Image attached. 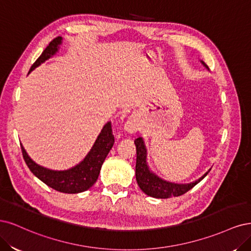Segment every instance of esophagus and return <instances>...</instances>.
Segmentation results:
<instances>
[{"instance_id":"esophagus-1","label":"esophagus","mask_w":251,"mask_h":251,"mask_svg":"<svg viewBox=\"0 0 251 251\" xmlns=\"http://www.w3.org/2000/svg\"><path fill=\"white\" fill-rule=\"evenodd\" d=\"M123 128H124V130L128 133H135L137 131V128H139V126H137L136 121L133 118H129L125 122Z\"/></svg>"}]
</instances>
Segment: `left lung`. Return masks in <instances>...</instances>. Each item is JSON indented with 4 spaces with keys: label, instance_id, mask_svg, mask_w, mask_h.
I'll use <instances>...</instances> for the list:
<instances>
[{
    "label": "left lung",
    "instance_id": "obj_1",
    "mask_svg": "<svg viewBox=\"0 0 251 251\" xmlns=\"http://www.w3.org/2000/svg\"><path fill=\"white\" fill-rule=\"evenodd\" d=\"M200 62L208 70L207 66L203 61L200 60ZM134 144L136 146L135 178L140 189L150 197L160 199L178 197L190 191L193 187H195L211 171V169H208L197 180L190 183H175L167 181L160 178L159 176H157L150 170L147 163V148L145 146L143 137L139 136L137 139H135Z\"/></svg>",
    "mask_w": 251,
    "mask_h": 251
}]
</instances>
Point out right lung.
Here are the masks:
<instances>
[{
  "mask_svg": "<svg viewBox=\"0 0 251 251\" xmlns=\"http://www.w3.org/2000/svg\"><path fill=\"white\" fill-rule=\"evenodd\" d=\"M62 44V37L58 36L49 44L42 55L31 67L30 72L39 67L46 60L51 58L53 55L58 52L59 47ZM115 143V137L112 134L111 122H107L102 128L100 134L97 137L92 149L86 156L76 166L68 170H51L43 166L37 165L34 160L28 155L25 148L21 144L23 157L25 159L30 171L38 179L46 183L56 191L67 194H77L90 189L98 179L101 167L106 158L108 152Z\"/></svg>",
  "mask_w": 251,
  "mask_h": 251,
  "instance_id": "obj_1",
  "label": "right lung"
}]
</instances>
